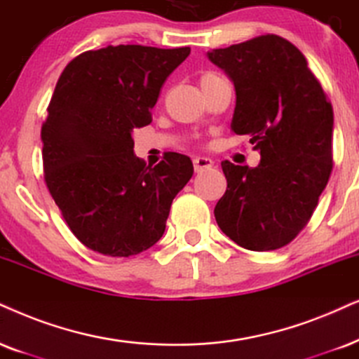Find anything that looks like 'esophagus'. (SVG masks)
Wrapping results in <instances>:
<instances>
[{
  "instance_id": "1",
  "label": "esophagus",
  "mask_w": 359,
  "mask_h": 359,
  "mask_svg": "<svg viewBox=\"0 0 359 359\" xmlns=\"http://www.w3.org/2000/svg\"><path fill=\"white\" fill-rule=\"evenodd\" d=\"M210 167H213V161H210V158H207V157H195L194 158L195 172H202L205 169H210Z\"/></svg>"
}]
</instances>
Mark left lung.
I'll return each instance as SVG.
<instances>
[{
	"instance_id": "left-lung-1",
	"label": "left lung",
	"mask_w": 359,
	"mask_h": 359,
	"mask_svg": "<svg viewBox=\"0 0 359 359\" xmlns=\"http://www.w3.org/2000/svg\"><path fill=\"white\" fill-rule=\"evenodd\" d=\"M237 94L232 133L250 135L257 167L222 162L215 220L253 252L285 247L310 222L333 170V106L300 49L276 34L213 49Z\"/></svg>"
}]
</instances>
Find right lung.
<instances>
[{"mask_svg":"<svg viewBox=\"0 0 359 359\" xmlns=\"http://www.w3.org/2000/svg\"><path fill=\"white\" fill-rule=\"evenodd\" d=\"M190 48L119 44L76 56L59 76L41 127L44 182L84 247L133 257L164 235L172 201L192 161L165 152L157 165L134 156V127L152 122L162 84Z\"/></svg>","mask_w":359,"mask_h":359,"instance_id":"add662e5","label":"right lung"}]
</instances>
